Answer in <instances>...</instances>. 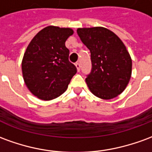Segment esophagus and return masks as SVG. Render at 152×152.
Masks as SVG:
<instances>
[{"label":"esophagus","mask_w":152,"mask_h":152,"mask_svg":"<svg viewBox=\"0 0 152 152\" xmlns=\"http://www.w3.org/2000/svg\"><path fill=\"white\" fill-rule=\"evenodd\" d=\"M76 68H77V70H78V72H80V63L79 62H77V63H76Z\"/></svg>","instance_id":"34e87169"}]
</instances>
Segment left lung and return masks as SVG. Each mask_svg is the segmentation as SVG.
<instances>
[{"instance_id":"left-lung-1","label":"left lung","mask_w":152,"mask_h":152,"mask_svg":"<svg viewBox=\"0 0 152 152\" xmlns=\"http://www.w3.org/2000/svg\"><path fill=\"white\" fill-rule=\"evenodd\" d=\"M77 34L91 53L92 71L86 81L99 99H114L124 91L132 74V59L122 40L102 27L77 29Z\"/></svg>"}]
</instances>
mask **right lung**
<instances>
[{"mask_svg":"<svg viewBox=\"0 0 152 152\" xmlns=\"http://www.w3.org/2000/svg\"><path fill=\"white\" fill-rule=\"evenodd\" d=\"M72 28L48 26L32 38L22 61V72L29 91L38 99L52 100L67 89L76 67L68 60L65 42Z\"/></svg>","mask_w":152,"mask_h":152,"instance_id":"add662e5","label":"right lung"}]
</instances>
